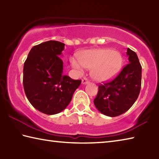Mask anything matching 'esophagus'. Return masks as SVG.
Listing matches in <instances>:
<instances>
[{"label": "esophagus", "mask_w": 159, "mask_h": 159, "mask_svg": "<svg viewBox=\"0 0 159 159\" xmlns=\"http://www.w3.org/2000/svg\"><path fill=\"white\" fill-rule=\"evenodd\" d=\"M89 83V80H88L86 78H84V79H82V83L83 84H87V83Z\"/></svg>", "instance_id": "esophagus-1"}]
</instances>
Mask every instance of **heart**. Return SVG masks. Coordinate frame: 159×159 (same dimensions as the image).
Masks as SVG:
<instances>
[{
	"mask_svg": "<svg viewBox=\"0 0 159 159\" xmlns=\"http://www.w3.org/2000/svg\"><path fill=\"white\" fill-rule=\"evenodd\" d=\"M79 61L71 59L74 69L83 71V66L91 69L90 74L97 81H107L119 73L123 66V57L118 51L108 48L83 51L79 55Z\"/></svg>",
	"mask_w": 159,
	"mask_h": 159,
	"instance_id": "heart-1",
	"label": "heart"
}]
</instances>
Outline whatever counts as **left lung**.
<instances>
[{"label":"left lung","mask_w":159,"mask_h":159,"mask_svg":"<svg viewBox=\"0 0 159 159\" xmlns=\"http://www.w3.org/2000/svg\"><path fill=\"white\" fill-rule=\"evenodd\" d=\"M129 63L114 80L99 84L94 104L102 114L115 117L133 105L141 89L142 66L137 54L127 49Z\"/></svg>","instance_id":"8db88e82"}]
</instances>
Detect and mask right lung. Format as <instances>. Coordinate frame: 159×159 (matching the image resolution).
I'll return each mask as SVG.
<instances>
[{
  "label": "right lung",
  "instance_id": "obj_1",
  "mask_svg": "<svg viewBox=\"0 0 159 159\" xmlns=\"http://www.w3.org/2000/svg\"><path fill=\"white\" fill-rule=\"evenodd\" d=\"M63 43L49 41L31 48L24 64L23 85L34 108L48 115L58 114L71 102L81 80L62 74L63 61L59 57Z\"/></svg>",
  "mask_w": 159,
  "mask_h": 159
}]
</instances>
